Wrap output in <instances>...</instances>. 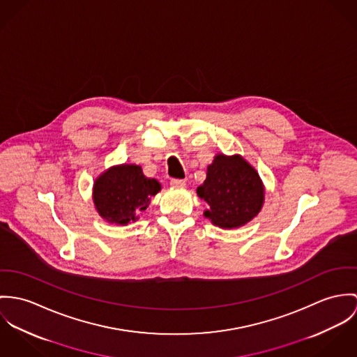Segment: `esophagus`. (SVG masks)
I'll list each match as a JSON object with an SVG mask.
<instances>
[{
  "instance_id": "34e87169",
  "label": "esophagus",
  "mask_w": 357,
  "mask_h": 357,
  "mask_svg": "<svg viewBox=\"0 0 357 357\" xmlns=\"http://www.w3.org/2000/svg\"><path fill=\"white\" fill-rule=\"evenodd\" d=\"M171 186L172 188H175V189H183V188H186V181H183V179H171Z\"/></svg>"
}]
</instances>
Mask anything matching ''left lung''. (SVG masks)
<instances>
[{
    "label": "left lung",
    "mask_w": 357,
    "mask_h": 357,
    "mask_svg": "<svg viewBox=\"0 0 357 357\" xmlns=\"http://www.w3.org/2000/svg\"><path fill=\"white\" fill-rule=\"evenodd\" d=\"M206 202L204 216L222 229H237L250 222L264 202V186L257 171L239 155H216L206 179L197 188Z\"/></svg>",
    "instance_id": "left-lung-1"
}]
</instances>
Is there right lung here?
Listing matches in <instances>:
<instances>
[{
    "mask_svg": "<svg viewBox=\"0 0 357 357\" xmlns=\"http://www.w3.org/2000/svg\"><path fill=\"white\" fill-rule=\"evenodd\" d=\"M161 186L153 178H146L135 164L115 165L101 174L93 186V201L97 212L109 223L128 225L138 219L151 198Z\"/></svg>",
    "mask_w": 357,
    "mask_h": 357,
    "instance_id": "1",
    "label": "right lung"
}]
</instances>
